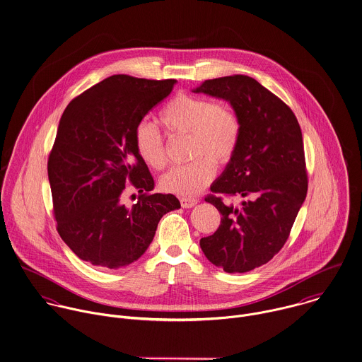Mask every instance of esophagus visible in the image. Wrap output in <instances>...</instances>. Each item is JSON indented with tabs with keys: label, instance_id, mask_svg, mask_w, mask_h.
<instances>
[{
	"label": "esophagus",
	"instance_id": "obj_1",
	"mask_svg": "<svg viewBox=\"0 0 362 362\" xmlns=\"http://www.w3.org/2000/svg\"><path fill=\"white\" fill-rule=\"evenodd\" d=\"M197 202H199V200H197L196 197H187V196L180 197V204H182L183 209H190V207L196 206Z\"/></svg>",
	"mask_w": 362,
	"mask_h": 362
}]
</instances>
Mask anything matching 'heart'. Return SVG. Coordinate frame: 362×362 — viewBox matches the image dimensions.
Wrapping results in <instances>:
<instances>
[{"label":"heart","instance_id":"1","mask_svg":"<svg viewBox=\"0 0 362 362\" xmlns=\"http://www.w3.org/2000/svg\"><path fill=\"white\" fill-rule=\"evenodd\" d=\"M159 123L169 136H187V153L193 159L169 169L160 179L163 190L190 196L204 189L216 176L217 163L230 160L240 141L238 113L223 102L180 93L159 112ZM134 148L145 163L156 170L166 166V146L159 130L141 120L134 129Z\"/></svg>","mask_w":362,"mask_h":362}]
</instances>
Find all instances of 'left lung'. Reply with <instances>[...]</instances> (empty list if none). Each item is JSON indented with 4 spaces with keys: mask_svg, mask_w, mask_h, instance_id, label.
<instances>
[{
    "mask_svg": "<svg viewBox=\"0 0 362 362\" xmlns=\"http://www.w3.org/2000/svg\"><path fill=\"white\" fill-rule=\"evenodd\" d=\"M194 92L228 100L240 119L236 152L206 196L221 223L200 246L223 272L246 273L281 250L305 202L302 132L288 105L247 75L207 79ZM232 198L240 203L233 205Z\"/></svg>",
    "mask_w": 362,
    "mask_h": 362,
    "instance_id": "obj_1",
    "label": "left lung"
}]
</instances>
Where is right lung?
Here are the masks:
<instances>
[{"instance_id":"obj_1","label":"right lung","mask_w":362,"mask_h":362,"mask_svg":"<svg viewBox=\"0 0 362 362\" xmlns=\"http://www.w3.org/2000/svg\"><path fill=\"white\" fill-rule=\"evenodd\" d=\"M175 82L117 74L66 107L47 173L57 232L81 260L110 270L132 264L152 242L159 219L180 209L173 194L151 193L153 179L133 139ZM127 187L139 192L130 208Z\"/></svg>"}]
</instances>
